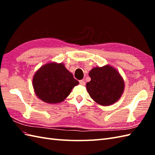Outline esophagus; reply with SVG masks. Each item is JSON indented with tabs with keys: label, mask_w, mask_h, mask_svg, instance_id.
I'll return each instance as SVG.
<instances>
[{
	"label": "esophagus",
	"mask_w": 155,
	"mask_h": 155,
	"mask_svg": "<svg viewBox=\"0 0 155 155\" xmlns=\"http://www.w3.org/2000/svg\"><path fill=\"white\" fill-rule=\"evenodd\" d=\"M79 83H80L81 85H84V84H85V83H84V81L83 80L79 81Z\"/></svg>",
	"instance_id": "esophagus-1"
}]
</instances>
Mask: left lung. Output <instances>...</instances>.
I'll return each instance as SVG.
<instances>
[{
	"instance_id": "obj_1",
	"label": "left lung",
	"mask_w": 155,
	"mask_h": 155,
	"mask_svg": "<svg viewBox=\"0 0 155 155\" xmlns=\"http://www.w3.org/2000/svg\"><path fill=\"white\" fill-rule=\"evenodd\" d=\"M91 80L86 87L91 98L102 106H109L118 101L124 89L123 77L110 65L97 67L90 71Z\"/></svg>"
}]
</instances>
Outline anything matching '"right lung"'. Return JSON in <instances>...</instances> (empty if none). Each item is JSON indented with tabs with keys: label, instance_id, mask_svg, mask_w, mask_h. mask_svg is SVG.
I'll return each instance as SVG.
<instances>
[{
	"label": "right lung",
	"instance_id": "add662e5",
	"mask_svg": "<svg viewBox=\"0 0 155 155\" xmlns=\"http://www.w3.org/2000/svg\"><path fill=\"white\" fill-rule=\"evenodd\" d=\"M78 83L63 63L55 62L42 66L32 78L36 95L48 104H57L64 101Z\"/></svg>",
	"mask_w": 155,
	"mask_h": 155
}]
</instances>
